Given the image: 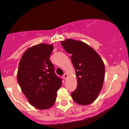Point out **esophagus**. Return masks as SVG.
<instances>
[{"label": "esophagus", "mask_w": 129, "mask_h": 129, "mask_svg": "<svg viewBox=\"0 0 129 129\" xmlns=\"http://www.w3.org/2000/svg\"><path fill=\"white\" fill-rule=\"evenodd\" d=\"M67 77H68V76H67V74H66V73H65V74L63 75V78L65 79V80H66V79H67Z\"/></svg>", "instance_id": "1"}]
</instances>
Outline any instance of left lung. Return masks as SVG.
I'll use <instances>...</instances> for the list:
<instances>
[{
	"label": "left lung",
	"mask_w": 129,
	"mask_h": 129,
	"mask_svg": "<svg viewBox=\"0 0 129 129\" xmlns=\"http://www.w3.org/2000/svg\"><path fill=\"white\" fill-rule=\"evenodd\" d=\"M61 44L71 54L78 79L77 88L71 93L76 103L81 105L91 104L97 99L104 82L105 67L99 55L83 42L67 39Z\"/></svg>",
	"instance_id": "left-lung-1"
}]
</instances>
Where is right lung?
<instances>
[{"label": "right lung", "mask_w": 129, "mask_h": 129, "mask_svg": "<svg viewBox=\"0 0 129 129\" xmlns=\"http://www.w3.org/2000/svg\"><path fill=\"white\" fill-rule=\"evenodd\" d=\"M53 45L39 44L26 50L23 55L17 74V80L29 103L39 109L52 106L62 79L55 73L50 60Z\"/></svg>", "instance_id": "obj_1"}]
</instances>
